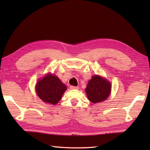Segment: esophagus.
I'll return each instance as SVG.
<instances>
[{
	"instance_id": "obj_1",
	"label": "esophagus",
	"mask_w": 150,
	"mask_h": 150,
	"mask_svg": "<svg viewBox=\"0 0 150 150\" xmlns=\"http://www.w3.org/2000/svg\"><path fill=\"white\" fill-rule=\"evenodd\" d=\"M70 88H71V90H78L79 88L78 86H70Z\"/></svg>"
}]
</instances>
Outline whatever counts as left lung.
<instances>
[{"label":"left lung","instance_id":"obj_1","mask_svg":"<svg viewBox=\"0 0 150 150\" xmlns=\"http://www.w3.org/2000/svg\"><path fill=\"white\" fill-rule=\"evenodd\" d=\"M88 99L91 103H97L105 100L111 92V83L98 75H94L86 88Z\"/></svg>","mask_w":150,"mask_h":150}]
</instances>
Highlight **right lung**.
Returning <instances> with one entry per match:
<instances>
[{"instance_id":"right-lung-1","label":"right lung","mask_w":150,"mask_h":150,"mask_svg":"<svg viewBox=\"0 0 150 150\" xmlns=\"http://www.w3.org/2000/svg\"><path fill=\"white\" fill-rule=\"evenodd\" d=\"M66 86L60 79L53 75L48 74L37 82V95L44 103L55 105L59 103Z\"/></svg>"}]
</instances>
